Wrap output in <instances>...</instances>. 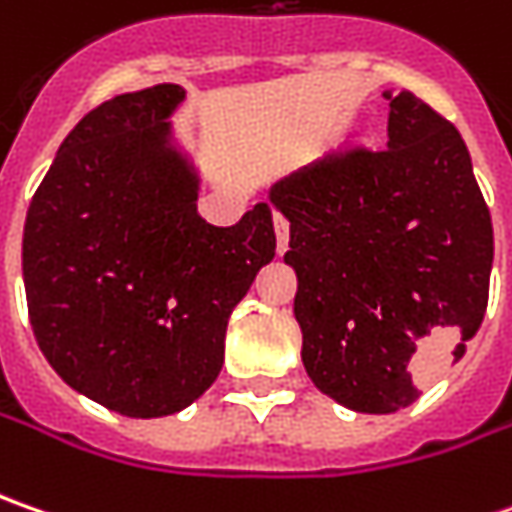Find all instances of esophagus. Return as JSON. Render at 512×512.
I'll use <instances>...</instances> for the list:
<instances>
[{"instance_id": "esophagus-1", "label": "esophagus", "mask_w": 512, "mask_h": 512, "mask_svg": "<svg viewBox=\"0 0 512 512\" xmlns=\"http://www.w3.org/2000/svg\"><path fill=\"white\" fill-rule=\"evenodd\" d=\"M274 235H277V252L283 255L289 249V221L280 212L274 215Z\"/></svg>"}]
</instances>
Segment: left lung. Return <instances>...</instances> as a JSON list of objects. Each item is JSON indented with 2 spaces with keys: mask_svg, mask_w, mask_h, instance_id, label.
I'll return each instance as SVG.
<instances>
[{
  "mask_svg": "<svg viewBox=\"0 0 512 512\" xmlns=\"http://www.w3.org/2000/svg\"><path fill=\"white\" fill-rule=\"evenodd\" d=\"M382 96L385 150L328 155L269 189L289 221L306 374L360 414L408 408L414 368L465 354L493 269V223L459 130L408 90Z\"/></svg>",
  "mask_w": 512,
  "mask_h": 512,
  "instance_id": "1",
  "label": "left lung"
}]
</instances>
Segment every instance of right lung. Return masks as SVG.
I'll use <instances>...</instances> for the list:
<instances>
[{
	"instance_id": "right-lung-1",
	"label": "right lung",
	"mask_w": 512,
	"mask_h": 512,
	"mask_svg": "<svg viewBox=\"0 0 512 512\" xmlns=\"http://www.w3.org/2000/svg\"><path fill=\"white\" fill-rule=\"evenodd\" d=\"M155 84L104 101L62 141L25 218L36 343L87 399L133 419L184 411L218 379L229 317L272 263V206L235 226L198 215L201 172Z\"/></svg>"
}]
</instances>
